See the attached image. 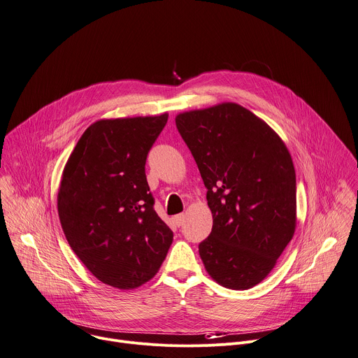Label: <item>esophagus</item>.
<instances>
[{
	"mask_svg": "<svg viewBox=\"0 0 358 358\" xmlns=\"http://www.w3.org/2000/svg\"><path fill=\"white\" fill-rule=\"evenodd\" d=\"M184 220H185V217H184V215H182V213L176 215V216H174V223H176L178 227H180V226H182Z\"/></svg>",
	"mask_w": 358,
	"mask_h": 358,
	"instance_id": "esophagus-1",
	"label": "esophagus"
}]
</instances>
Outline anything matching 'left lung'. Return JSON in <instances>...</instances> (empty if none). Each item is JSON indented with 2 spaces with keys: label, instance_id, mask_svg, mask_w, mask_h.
Returning <instances> with one entry per match:
<instances>
[{
  "label": "left lung",
  "instance_id": "obj_1",
  "mask_svg": "<svg viewBox=\"0 0 358 358\" xmlns=\"http://www.w3.org/2000/svg\"><path fill=\"white\" fill-rule=\"evenodd\" d=\"M212 212L199 243L219 285L249 289L274 268L296 227V178L282 139L249 109L222 102L176 116Z\"/></svg>",
  "mask_w": 358,
  "mask_h": 358
}]
</instances>
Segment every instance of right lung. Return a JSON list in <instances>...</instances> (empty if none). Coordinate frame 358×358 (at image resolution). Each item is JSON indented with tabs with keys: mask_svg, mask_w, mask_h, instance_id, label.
Returning <instances> with one entry per match:
<instances>
[{
	"mask_svg": "<svg viewBox=\"0 0 358 358\" xmlns=\"http://www.w3.org/2000/svg\"><path fill=\"white\" fill-rule=\"evenodd\" d=\"M169 113L99 119L71 152L59 187L66 239L101 282L134 289L152 280L173 243L146 180L148 153Z\"/></svg>",
	"mask_w": 358,
	"mask_h": 358,
	"instance_id": "add662e5",
	"label": "right lung"
}]
</instances>
